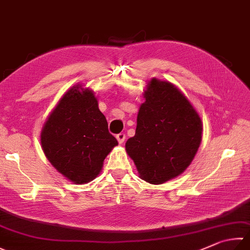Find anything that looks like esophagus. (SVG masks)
I'll list each match as a JSON object with an SVG mask.
<instances>
[{
  "label": "esophagus",
  "mask_w": 250,
  "mask_h": 250,
  "mask_svg": "<svg viewBox=\"0 0 250 250\" xmlns=\"http://www.w3.org/2000/svg\"><path fill=\"white\" fill-rule=\"evenodd\" d=\"M125 134H123V133H121V134H117L116 135V139H117V141H119V144H124V141H125Z\"/></svg>",
  "instance_id": "34e87169"
}]
</instances>
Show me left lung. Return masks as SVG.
Here are the masks:
<instances>
[{
    "label": "left lung",
    "mask_w": 250,
    "mask_h": 250,
    "mask_svg": "<svg viewBox=\"0 0 250 250\" xmlns=\"http://www.w3.org/2000/svg\"><path fill=\"white\" fill-rule=\"evenodd\" d=\"M143 96L136 133L125 149L141 180L160 185L190 166L201 143L202 122L180 88L167 81L151 78Z\"/></svg>",
    "instance_id": "left-lung-1"
}]
</instances>
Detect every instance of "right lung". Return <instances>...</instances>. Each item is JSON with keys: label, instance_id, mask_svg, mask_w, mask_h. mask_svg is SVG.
Wrapping results in <instances>:
<instances>
[{"label": "right lung", "instance_id": "1", "mask_svg": "<svg viewBox=\"0 0 250 250\" xmlns=\"http://www.w3.org/2000/svg\"><path fill=\"white\" fill-rule=\"evenodd\" d=\"M41 148L56 171L74 184H87L100 174L103 162L117 140L107 130L91 89L74 84L46 119Z\"/></svg>", "mask_w": 250, "mask_h": 250}]
</instances>
